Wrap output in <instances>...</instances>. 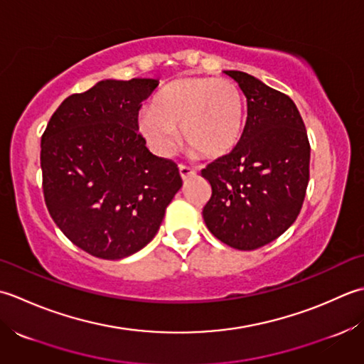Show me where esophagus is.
Listing matches in <instances>:
<instances>
[{"mask_svg":"<svg viewBox=\"0 0 364 364\" xmlns=\"http://www.w3.org/2000/svg\"><path fill=\"white\" fill-rule=\"evenodd\" d=\"M179 173H181V177H182L183 181H185V179H188V177H193V176L196 174L195 169H191V168L185 166V165H181V166H179Z\"/></svg>","mask_w":364,"mask_h":364,"instance_id":"obj_1","label":"esophagus"}]
</instances>
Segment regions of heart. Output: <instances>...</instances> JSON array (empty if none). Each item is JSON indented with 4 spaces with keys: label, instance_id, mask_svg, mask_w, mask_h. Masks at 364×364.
I'll list each match as a JSON object with an SVG mask.
<instances>
[{
    "label": "heart",
    "instance_id": "1",
    "mask_svg": "<svg viewBox=\"0 0 364 364\" xmlns=\"http://www.w3.org/2000/svg\"><path fill=\"white\" fill-rule=\"evenodd\" d=\"M245 102L234 81L213 77H182L155 95L152 108L138 116V130L151 149L168 157L177 144V129L185 143L204 157L217 159L239 143Z\"/></svg>",
    "mask_w": 364,
    "mask_h": 364
}]
</instances>
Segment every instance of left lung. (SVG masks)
I'll list each match as a JSON object with an SVG mask.
<instances>
[{
	"instance_id": "1",
	"label": "left lung",
	"mask_w": 364,
	"mask_h": 364,
	"mask_svg": "<svg viewBox=\"0 0 364 364\" xmlns=\"http://www.w3.org/2000/svg\"><path fill=\"white\" fill-rule=\"evenodd\" d=\"M247 97L239 143L201 174L212 185L203 217L235 250L261 248L296 220L309 181V141L295 103L240 70H225Z\"/></svg>"
}]
</instances>
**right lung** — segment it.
<instances>
[{
    "instance_id": "obj_1",
    "label": "right lung",
    "mask_w": 364,
    "mask_h": 364,
    "mask_svg": "<svg viewBox=\"0 0 364 364\" xmlns=\"http://www.w3.org/2000/svg\"><path fill=\"white\" fill-rule=\"evenodd\" d=\"M159 80H102L69 95L41 139L43 196L56 226L108 261L144 248L182 187L174 161L149 152L138 111Z\"/></svg>"
}]
</instances>
